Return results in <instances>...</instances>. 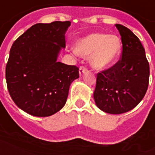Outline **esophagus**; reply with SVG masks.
I'll list each match as a JSON object with an SVG mask.
<instances>
[{"mask_svg": "<svg viewBox=\"0 0 155 155\" xmlns=\"http://www.w3.org/2000/svg\"><path fill=\"white\" fill-rule=\"evenodd\" d=\"M87 71V68H86L85 67H80V68H79V75H80V76H82Z\"/></svg>", "mask_w": 155, "mask_h": 155, "instance_id": "34e87169", "label": "esophagus"}]
</instances>
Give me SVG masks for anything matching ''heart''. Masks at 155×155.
<instances>
[{
  "instance_id": "heart-1",
  "label": "heart",
  "mask_w": 155,
  "mask_h": 155,
  "mask_svg": "<svg viewBox=\"0 0 155 155\" xmlns=\"http://www.w3.org/2000/svg\"><path fill=\"white\" fill-rule=\"evenodd\" d=\"M121 50V42L116 35L92 33L78 39L74 51L82 57L90 56V64L96 70L110 68L117 60Z\"/></svg>"
}]
</instances>
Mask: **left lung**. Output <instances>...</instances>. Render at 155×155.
Wrapping results in <instances>:
<instances>
[{
	"instance_id": "1",
	"label": "left lung",
	"mask_w": 155,
	"mask_h": 155,
	"mask_svg": "<svg viewBox=\"0 0 155 155\" xmlns=\"http://www.w3.org/2000/svg\"><path fill=\"white\" fill-rule=\"evenodd\" d=\"M116 27L121 37V59L98 73L93 93L97 107L109 114L135 108L146 93L150 78V65L139 38L124 25L116 24Z\"/></svg>"
}]
</instances>
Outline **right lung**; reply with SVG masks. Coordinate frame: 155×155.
Here are the masks:
<instances>
[{"label": "right lung", "instance_id": "1", "mask_svg": "<svg viewBox=\"0 0 155 155\" xmlns=\"http://www.w3.org/2000/svg\"><path fill=\"white\" fill-rule=\"evenodd\" d=\"M70 21L34 25L13 43L5 68L12 100L31 116L54 115L64 107L78 68L58 62Z\"/></svg>", "mask_w": 155, "mask_h": 155}]
</instances>
